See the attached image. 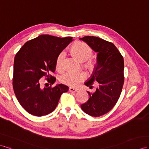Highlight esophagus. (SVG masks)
<instances>
[{
  "label": "esophagus",
  "instance_id": "esophagus-1",
  "mask_svg": "<svg viewBox=\"0 0 149 149\" xmlns=\"http://www.w3.org/2000/svg\"><path fill=\"white\" fill-rule=\"evenodd\" d=\"M78 91L77 88H72V87H70L69 88V91L70 92H75Z\"/></svg>",
  "mask_w": 149,
  "mask_h": 149
}]
</instances>
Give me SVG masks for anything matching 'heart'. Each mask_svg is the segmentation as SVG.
<instances>
[{
  "label": "heart",
  "instance_id": "b5f03b06",
  "mask_svg": "<svg viewBox=\"0 0 149 149\" xmlns=\"http://www.w3.org/2000/svg\"><path fill=\"white\" fill-rule=\"evenodd\" d=\"M71 50L79 60L82 62L90 58L93 54V50L91 47L82 42H78L73 45ZM65 56V50H62L58 54L56 61V65L58 70H62L63 69V61H64ZM86 65L90 69H92L93 67V62L91 61H88ZM86 77V74L83 72L69 70L61 75L59 80L61 83L67 86L75 87L77 86L80 82L84 81Z\"/></svg>",
  "mask_w": 149,
  "mask_h": 149
}]
</instances>
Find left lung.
<instances>
[{"label":"left lung","instance_id":"left-lung-1","mask_svg":"<svg viewBox=\"0 0 149 149\" xmlns=\"http://www.w3.org/2000/svg\"><path fill=\"white\" fill-rule=\"evenodd\" d=\"M80 40L97 52L96 65L85 85L92 88L93 82H98L95 92H87L90 97L81 109L89 116L100 117L109 112L119 99L124 82V58L112 42L93 36Z\"/></svg>","mask_w":149,"mask_h":149}]
</instances>
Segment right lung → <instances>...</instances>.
<instances>
[{
  "label": "right lung",
  "instance_id": "add662e5",
  "mask_svg": "<svg viewBox=\"0 0 149 149\" xmlns=\"http://www.w3.org/2000/svg\"><path fill=\"white\" fill-rule=\"evenodd\" d=\"M73 40L72 37H57L41 35L25 42L17 53L14 62L13 88L21 106L35 116L47 115L56 109L63 92L69 87L62 84L52 87L56 79L52 75L56 70L58 54ZM45 77L50 83L42 88L40 79Z\"/></svg>",
  "mask_w": 149,
  "mask_h": 149
}]
</instances>
